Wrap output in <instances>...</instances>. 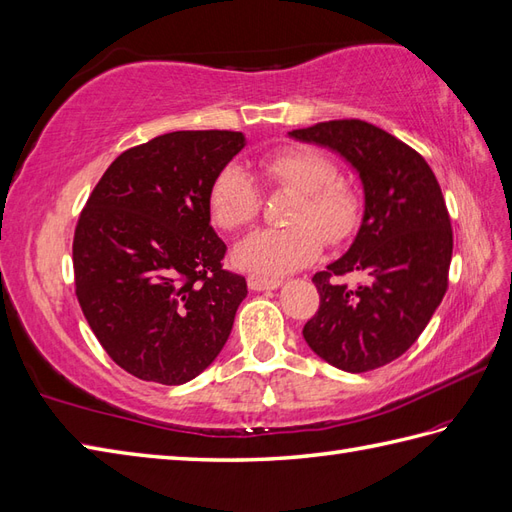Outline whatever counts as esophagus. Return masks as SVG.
I'll use <instances>...</instances> for the list:
<instances>
[{
  "mask_svg": "<svg viewBox=\"0 0 512 512\" xmlns=\"http://www.w3.org/2000/svg\"><path fill=\"white\" fill-rule=\"evenodd\" d=\"M282 284V280H278V278H265V276H249L247 278V286L252 291H273V289H278V286Z\"/></svg>",
  "mask_w": 512,
  "mask_h": 512,
  "instance_id": "esophagus-1",
  "label": "esophagus"
}]
</instances>
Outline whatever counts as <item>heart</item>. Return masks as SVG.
Instances as JSON below:
<instances>
[{
    "instance_id": "b5f03b06",
    "label": "heart",
    "mask_w": 512,
    "mask_h": 512,
    "mask_svg": "<svg viewBox=\"0 0 512 512\" xmlns=\"http://www.w3.org/2000/svg\"><path fill=\"white\" fill-rule=\"evenodd\" d=\"M265 180L293 191L286 210V228L260 230L234 249V263L263 276L304 267L319 256L321 245L345 243L358 230L363 202L350 182L336 178L330 156L315 147L289 145L269 152L258 162ZM208 213L221 230H243L260 213L258 186L236 165L223 167L208 191Z\"/></svg>"
}]
</instances>
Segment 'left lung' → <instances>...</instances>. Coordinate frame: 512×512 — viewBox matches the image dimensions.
Returning a JSON list of instances; mask_svg holds the SVG:
<instances>
[{
    "mask_svg": "<svg viewBox=\"0 0 512 512\" xmlns=\"http://www.w3.org/2000/svg\"><path fill=\"white\" fill-rule=\"evenodd\" d=\"M289 134L339 152L365 189L352 247L313 276L319 310L306 321L304 339L336 369L389 365L419 339L447 291L454 236L441 186L419 152L373 123L336 119ZM352 270L366 282H335Z\"/></svg>",
    "mask_w": 512,
    "mask_h": 512,
    "instance_id": "8db88e82",
    "label": "left lung"
}]
</instances>
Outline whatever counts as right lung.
<instances>
[{"mask_svg": "<svg viewBox=\"0 0 512 512\" xmlns=\"http://www.w3.org/2000/svg\"><path fill=\"white\" fill-rule=\"evenodd\" d=\"M243 147L230 130L156 136L117 156L82 208L76 297L106 354L145 382H189L228 341L247 282L223 269L208 191Z\"/></svg>", "mask_w": 512, "mask_h": 512, "instance_id": "1", "label": "right lung"}]
</instances>
